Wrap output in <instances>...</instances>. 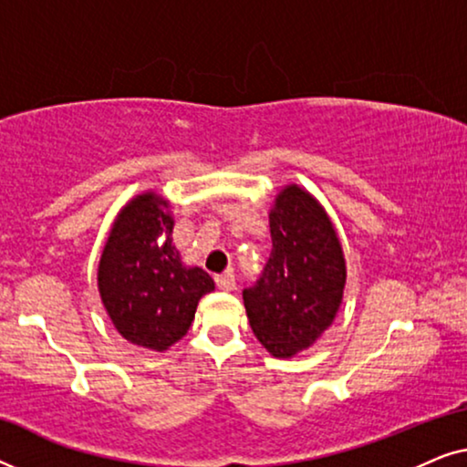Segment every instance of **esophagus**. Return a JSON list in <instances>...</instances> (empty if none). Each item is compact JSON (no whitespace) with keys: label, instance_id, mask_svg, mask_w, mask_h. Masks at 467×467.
I'll list each match as a JSON object with an SVG mask.
<instances>
[{"label":"esophagus","instance_id":"obj_1","mask_svg":"<svg viewBox=\"0 0 467 467\" xmlns=\"http://www.w3.org/2000/svg\"><path fill=\"white\" fill-rule=\"evenodd\" d=\"M214 280H216V286H219L221 291H234L235 289V278H234L232 272L219 274V276H216Z\"/></svg>","mask_w":467,"mask_h":467}]
</instances>
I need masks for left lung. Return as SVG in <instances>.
Segmentation results:
<instances>
[{"instance_id":"1","label":"left lung","mask_w":467,"mask_h":467,"mask_svg":"<svg viewBox=\"0 0 467 467\" xmlns=\"http://www.w3.org/2000/svg\"><path fill=\"white\" fill-rule=\"evenodd\" d=\"M270 234V259L242 297L257 340L286 359L312 347L334 323L347 265L327 213L297 184L276 195Z\"/></svg>"}]
</instances>
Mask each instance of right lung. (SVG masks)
I'll use <instances>...</instances> for the list:
<instances>
[{"mask_svg": "<svg viewBox=\"0 0 467 467\" xmlns=\"http://www.w3.org/2000/svg\"><path fill=\"white\" fill-rule=\"evenodd\" d=\"M161 195L142 193L120 210L99 259L98 286L125 340L168 350L187 334L197 302L214 289L202 267L182 265L171 244L174 219Z\"/></svg>", "mask_w": 467, "mask_h": 467, "instance_id": "right-lung-1", "label": "right lung"}]
</instances>
